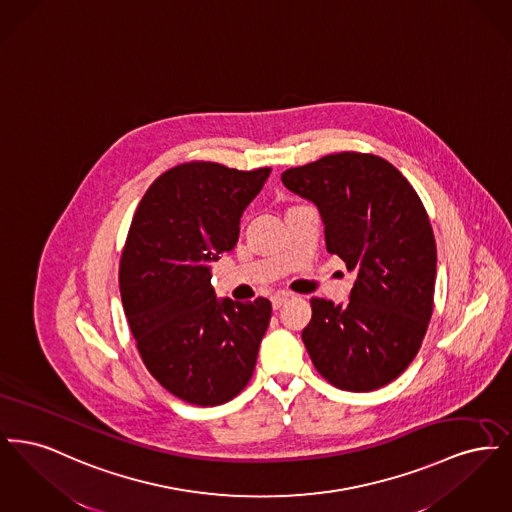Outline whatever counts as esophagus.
Segmentation results:
<instances>
[{"label":"esophagus","instance_id":"esophagus-1","mask_svg":"<svg viewBox=\"0 0 512 512\" xmlns=\"http://www.w3.org/2000/svg\"><path fill=\"white\" fill-rule=\"evenodd\" d=\"M290 297H292L290 293H276V295L270 299V301H272V307H274V309H280V307H282Z\"/></svg>","mask_w":512,"mask_h":512}]
</instances>
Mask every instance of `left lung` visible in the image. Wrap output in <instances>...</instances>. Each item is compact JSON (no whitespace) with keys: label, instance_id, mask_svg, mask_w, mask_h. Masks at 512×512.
<instances>
[{"label":"left lung","instance_id":"1","mask_svg":"<svg viewBox=\"0 0 512 512\" xmlns=\"http://www.w3.org/2000/svg\"><path fill=\"white\" fill-rule=\"evenodd\" d=\"M313 201L326 249L355 272L347 305L311 299L301 338L332 386L372 391L411 365L434 309L436 240L409 180L386 159L343 151L282 172Z\"/></svg>","mask_w":512,"mask_h":512}]
</instances>
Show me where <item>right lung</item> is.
Listing matches in <instances>:
<instances>
[{
	"instance_id": "add662e5",
	"label": "right lung",
	"mask_w": 512,
	"mask_h": 512,
	"mask_svg": "<svg viewBox=\"0 0 512 512\" xmlns=\"http://www.w3.org/2000/svg\"><path fill=\"white\" fill-rule=\"evenodd\" d=\"M268 174L211 161L172 167L130 224L119 267L124 315L151 376L190 405L234 399L255 370L272 305L217 299L211 263L234 249Z\"/></svg>"
}]
</instances>
